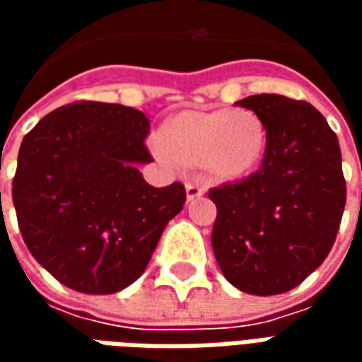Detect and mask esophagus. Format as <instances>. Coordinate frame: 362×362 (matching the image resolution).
<instances>
[{
    "instance_id": "obj_1",
    "label": "esophagus",
    "mask_w": 362,
    "mask_h": 362,
    "mask_svg": "<svg viewBox=\"0 0 362 362\" xmlns=\"http://www.w3.org/2000/svg\"><path fill=\"white\" fill-rule=\"evenodd\" d=\"M204 184L199 180H189L188 184H186V196H188V202H194L196 197L204 196Z\"/></svg>"
}]
</instances>
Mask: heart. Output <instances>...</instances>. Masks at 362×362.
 Masks as SVG:
<instances>
[{"mask_svg":"<svg viewBox=\"0 0 362 362\" xmlns=\"http://www.w3.org/2000/svg\"><path fill=\"white\" fill-rule=\"evenodd\" d=\"M163 155L204 165L213 176L235 180L250 174L266 151V126L246 108L184 110L160 127Z\"/></svg>","mask_w":362,"mask_h":362,"instance_id":"1","label":"heart"}]
</instances>
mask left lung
I'll use <instances>...</instances> for the list:
<instances>
[{"instance_id":"obj_1","label":"left lung","mask_w":362,"mask_h":362,"mask_svg":"<svg viewBox=\"0 0 362 362\" xmlns=\"http://www.w3.org/2000/svg\"><path fill=\"white\" fill-rule=\"evenodd\" d=\"M266 126L262 166L209 192L211 244L221 272L248 295L300 285L332 250L345 209L337 135L312 104L283 95L238 100Z\"/></svg>"}]
</instances>
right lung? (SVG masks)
<instances>
[{"instance_id":"right-lung-1","label":"right lung","mask_w":362,"mask_h":362,"mask_svg":"<svg viewBox=\"0 0 362 362\" xmlns=\"http://www.w3.org/2000/svg\"><path fill=\"white\" fill-rule=\"evenodd\" d=\"M149 118L108 103L44 116L21 143L13 205L28 252L59 283L118 293L141 277L168 221L186 202L180 182L155 188L137 166Z\"/></svg>"}]
</instances>
